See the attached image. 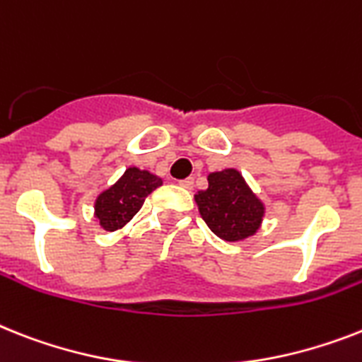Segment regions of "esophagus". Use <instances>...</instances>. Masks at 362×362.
Segmentation results:
<instances>
[{"mask_svg": "<svg viewBox=\"0 0 362 362\" xmlns=\"http://www.w3.org/2000/svg\"><path fill=\"white\" fill-rule=\"evenodd\" d=\"M179 185H181L183 188H187V190H190V188L194 187V179L187 177V179H183V181H179Z\"/></svg>", "mask_w": 362, "mask_h": 362, "instance_id": "esophagus-1", "label": "esophagus"}]
</instances>
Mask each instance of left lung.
<instances>
[{
  "label": "left lung",
  "mask_w": 362,
  "mask_h": 362,
  "mask_svg": "<svg viewBox=\"0 0 362 362\" xmlns=\"http://www.w3.org/2000/svg\"><path fill=\"white\" fill-rule=\"evenodd\" d=\"M209 187L194 194L198 211L209 229L226 242L253 237L262 226L267 207L257 198L237 168L211 172Z\"/></svg>",
  "instance_id": "obj_1"
}]
</instances>
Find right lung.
<instances>
[{
	"label": "right lung",
	"instance_id": "right-lung-1",
	"mask_svg": "<svg viewBox=\"0 0 362 362\" xmlns=\"http://www.w3.org/2000/svg\"><path fill=\"white\" fill-rule=\"evenodd\" d=\"M160 185L163 179L159 175L151 174L149 170L129 166L116 183L98 194L94 202V218L105 231L122 229L139 213L144 199Z\"/></svg>",
	"mask_w": 362,
	"mask_h": 362
}]
</instances>
